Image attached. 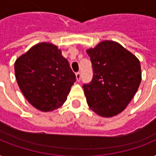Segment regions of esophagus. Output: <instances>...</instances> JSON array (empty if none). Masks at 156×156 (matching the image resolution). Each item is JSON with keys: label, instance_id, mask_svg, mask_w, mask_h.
Segmentation results:
<instances>
[{"label": "esophagus", "instance_id": "1", "mask_svg": "<svg viewBox=\"0 0 156 156\" xmlns=\"http://www.w3.org/2000/svg\"><path fill=\"white\" fill-rule=\"evenodd\" d=\"M76 78H77V81L79 82L81 80V73L80 72H77L76 73Z\"/></svg>", "mask_w": 156, "mask_h": 156}]
</instances>
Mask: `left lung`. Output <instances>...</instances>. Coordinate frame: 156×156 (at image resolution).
I'll use <instances>...</instances> for the list:
<instances>
[{
	"label": "left lung",
	"instance_id": "left-lung-1",
	"mask_svg": "<svg viewBox=\"0 0 156 156\" xmlns=\"http://www.w3.org/2000/svg\"><path fill=\"white\" fill-rule=\"evenodd\" d=\"M87 52L93 69L92 80L83 86L87 102L100 116L117 115L126 108L140 85V62L113 41L100 43Z\"/></svg>",
	"mask_w": 156,
	"mask_h": 156
}]
</instances>
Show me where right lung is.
<instances>
[{
    "label": "right lung",
    "instance_id": "1",
    "mask_svg": "<svg viewBox=\"0 0 156 156\" xmlns=\"http://www.w3.org/2000/svg\"><path fill=\"white\" fill-rule=\"evenodd\" d=\"M18 87L31 105L43 112L58 108L67 100L75 73L56 46L41 43L16 60Z\"/></svg>",
    "mask_w": 156,
    "mask_h": 156
}]
</instances>
